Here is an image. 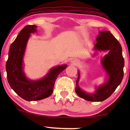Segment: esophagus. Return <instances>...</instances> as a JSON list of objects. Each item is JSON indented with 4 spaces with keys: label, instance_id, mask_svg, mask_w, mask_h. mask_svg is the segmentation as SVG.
I'll return each instance as SVG.
<instances>
[{
    "label": "esophagus",
    "instance_id": "1",
    "mask_svg": "<svg viewBox=\"0 0 130 130\" xmlns=\"http://www.w3.org/2000/svg\"><path fill=\"white\" fill-rule=\"evenodd\" d=\"M71 63H72L73 64L76 65L78 63H79V61H78V60L76 59V58H73V59H72V61H71Z\"/></svg>",
    "mask_w": 130,
    "mask_h": 130
}]
</instances>
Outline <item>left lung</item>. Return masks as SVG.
Here are the masks:
<instances>
[{
  "label": "left lung",
  "instance_id": "left-lung-1",
  "mask_svg": "<svg viewBox=\"0 0 130 130\" xmlns=\"http://www.w3.org/2000/svg\"><path fill=\"white\" fill-rule=\"evenodd\" d=\"M95 50L108 51L109 52L102 59V64L107 73L109 79L102 86L97 88L94 93H87L78 85L80 74L76 80V93L82 98L89 101L101 102L108 98L121 83L124 77V59L122 47L118 41L108 31L99 32L96 38Z\"/></svg>",
  "mask_w": 130,
  "mask_h": 130
}]
</instances>
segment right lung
Segmentation results:
<instances>
[{"instance_id":"1","label":"right lung","mask_w":130,"mask_h":130,"mask_svg":"<svg viewBox=\"0 0 130 130\" xmlns=\"http://www.w3.org/2000/svg\"><path fill=\"white\" fill-rule=\"evenodd\" d=\"M37 26L26 25L12 42L6 64L7 79L11 88L22 99L38 101L49 97L53 92L55 82L60 73L66 68L64 64L51 69L43 79L29 80L23 70V57L30 34L37 31Z\"/></svg>"}]
</instances>
